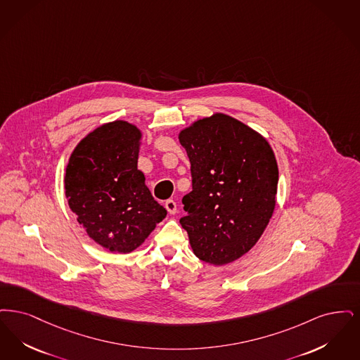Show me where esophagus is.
<instances>
[{"label":"esophagus","instance_id":"1","mask_svg":"<svg viewBox=\"0 0 360 360\" xmlns=\"http://www.w3.org/2000/svg\"><path fill=\"white\" fill-rule=\"evenodd\" d=\"M164 205H165V208H167V211H168L169 214L174 215V214L177 212V205H176V202H174V200H171V199H169V200H167V202H165Z\"/></svg>","mask_w":360,"mask_h":360}]
</instances>
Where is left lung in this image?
<instances>
[{"instance_id": "obj_1", "label": "left lung", "mask_w": 360, "mask_h": 360, "mask_svg": "<svg viewBox=\"0 0 360 360\" xmlns=\"http://www.w3.org/2000/svg\"><path fill=\"white\" fill-rule=\"evenodd\" d=\"M179 140L192 176L180 224L199 259L230 264L258 242L273 215L278 184L274 153L262 136L224 114L195 122Z\"/></svg>"}]
</instances>
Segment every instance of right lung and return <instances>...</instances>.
<instances>
[{
  "mask_svg": "<svg viewBox=\"0 0 360 360\" xmlns=\"http://www.w3.org/2000/svg\"><path fill=\"white\" fill-rule=\"evenodd\" d=\"M140 139V130L125 121L101 126L79 142L65 168L70 208L110 251L137 249L167 217L137 169Z\"/></svg>",
  "mask_w": 360,
  "mask_h": 360,
  "instance_id": "1",
  "label": "right lung"
}]
</instances>
